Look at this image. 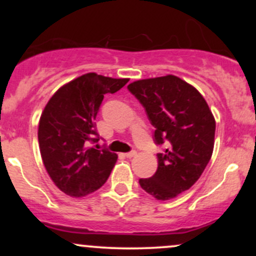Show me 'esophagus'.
Here are the masks:
<instances>
[{
    "mask_svg": "<svg viewBox=\"0 0 256 256\" xmlns=\"http://www.w3.org/2000/svg\"><path fill=\"white\" fill-rule=\"evenodd\" d=\"M137 152H136V150H131V152H125V156L126 158H132V156H134V155H136Z\"/></svg>",
    "mask_w": 256,
    "mask_h": 256,
    "instance_id": "34e87169",
    "label": "esophagus"
}]
</instances>
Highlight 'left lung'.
Returning <instances> with one entry per match:
<instances>
[{
	"instance_id": "1",
	"label": "left lung",
	"mask_w": 256,
	"mask_h": 256,
	"mask_svg": "<svg viewBox=\"0 0 256 256\" xmlns=\"http://www.w3.org/2000/svg\"><path fill=\"white\" fill-rule=\"evenodd\" d=\"M128 89L144 107L155 128L158 170L140 178L144 192L158 200H171L190 189L210 162L214 146L216 120L206 100L195 88L176 76L142 79Z\"/></svg>"
}]
</instances>
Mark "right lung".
<instances>
[{
    "label": "right lung",
    "instance_id": "add662e5",
    "mask_svg": "<svg viewBox=\"0 0 256 256\" xmlns=\"http://www.w3.org/2000/svg\"><path fill=\"white\" fill-rule=\"evenodd\" d=\"M128 79L86 73L60 88L44 108L38 142L46 172L67 195L82 198L100 189L118 155L95 149L100 140L95 119L106 94H114Z\"/></svg>",
    "mask_w": 256,
    "mask_h": 256
}]
</instances>
